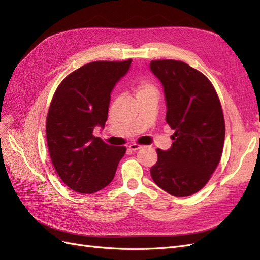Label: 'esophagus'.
<instances>
[{"label": "esophagus", "mask_w": 260, "mask_h": 260, "mask_svg": "<svg viewBox=\"0 0 260 260\" xmlns=\"http://www.w3.org/2000/svg\"><path fill=\"white\" fill-rule=\"evenodd\" d=\"M142 147H143V146L138 145V144H132V145H129V149H131V150H134V151H136V150H138V149H141Z\"/></svg>", "instance_id": "34e87169"}]
</instances>
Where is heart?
Returning <instances> with one entry per match:
<instances>
[{
    "instance_id": "b5f03b06",
    "label": "heart",
    "mask_w": 260,
    "mask_h": 260,
    "mask_svg": "<svg viewBox=\"0 0 260 260\" xmlns=\"http://www.w3.org/2000/svg\"><path fill=\"white\" fill-rule=\"evenodd\" d=\"M145 92H156V88L154 86V84L146 81V80H142V81L137 85V94H141V93H145Z\"/></svg>"
}]
</instances>
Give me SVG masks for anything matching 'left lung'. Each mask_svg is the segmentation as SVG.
Masks as SVG:
<instances>
[{
	"instance_id": "8db88e82",
	"label": "left lung",
	"mask_w": 260,
	"mask_h": 260,
	"mask_svg": "<svg viewBox=\"0 0 260 260\" xmlns=\"http://www.w3.org/2000/svg\"><path fill=\"white\" fill-rule=\"evenodd\" d=\"M149 68L164 86L166 122L175 131L171 147L157 149L151 178L171 196L194 194L221 160L225 138L221 102L210 80L185 62L152 60Z\"/></svg>"
}]
</instances>
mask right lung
I'll list each match as a JSON object with an SVG mask.
<instances>
[{
    "mask_svg": "<svg viewBox=\"0 0 260 260\" xmlns=\"http://www.w3.org/2000/svg\"><path fill=\"white\" fill-rule=\"evenodd\" d=\"M132 63L94 61L67 76L57 88L46 121L52 165L63 183L79 193H94L110 184L125 147L93 135L104 128L111 93Z\"/></svg>",
    "mask_w": 260,
    "mask_h": 260,
    "instance_id": "add662e5",
    "label": "right lung"
}]
</instances>
